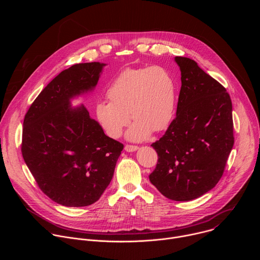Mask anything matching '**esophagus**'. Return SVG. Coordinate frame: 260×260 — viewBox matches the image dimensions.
Masks as SVG:
<instances>
[{"instance_id": "34e87169", "label": "esophagus", "mask_w": 260, "mask_h": 260, "mask_svg": "<svg viewBox=\"0 0 260 260\" xmlns=\"http://www.w3.org/2000/svg\"><path fill=\"white\" fill-rule=\"evenodd\" d=\"M139 149L138 146H134V145H125L124 147V150L126 152H134V151H137Z\"/></svg>"}]
</instances>
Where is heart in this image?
<instances>
[{"instance_id":"1","label":"heart","mask_w":260,"mask_h":260,"mask_svg":"<svg viewBox=\"0 0 260 260\" xmlns=\"http://www.w3.org/2000/svg\"><path fill=\"white\" fill-rule=\"evenodd\" d=\"M107 98L110 102L101 101L94 106L95 118L104 132L110 138H119L132 117L135 121L126 138L141 142L152 131L161 132L170 125L177 91L172 74L161 66H153L121 71L108 87Z\"/></svg>"}]
</instances>
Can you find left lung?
Here are the masks:
<instances>
[{"mask_svg":"<svg viewBox=\"0 0 260 260\" xmlns=\"http://www.w3.org/2000/svg\"><path fill=\"white\" fill-rule=\"evenodd\" d=\"M181 89L176 118L151 146L158 155L150 182L166 198L187 202L210 191L233 149V105L226 89L197 61L176 56Z\"/></svg>","mask_w":260,"mask_h":260,"instance_id":"obj_1","label":"left lung"}]
</instances>
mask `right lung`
<instances>
[{"mask_svg": "<svg viewBox=\"0 0 260 260\" xmlns=\"http://www.w3.org/2000/svg\"><path fill=\"white\" fill-rule=\"evenodd\" d=\"M106 63L74 64L37 96L23 120L21 153L40 189L64 207L95 203L112 180L123 145L105 135L81 105Z\"/></svg>", "mask_w": 260, "mask_h": 260, "instance_id": "obj_1", "label": "right lung"}]
</instances>
